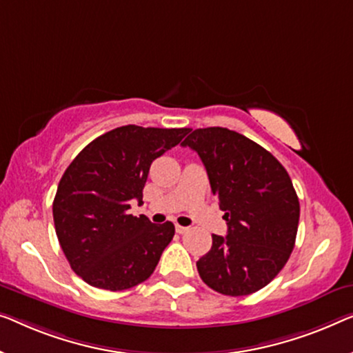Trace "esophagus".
Here are the masks:
<instances>
[{"mask_svg": "<svg viewBox=\"0 0 353 353\" xmlns=\"http://www.w3.org/2000/svg\"><path fill=\"white\" fill-rule=\"evenodd\" d=\"M175 229H176V232H178V234H185V232H188V231H189V228H186V226H180V224H176Z\"/></svg>", "mask_w": 353, "mask_h": 353, "instance_id": "obj_1", "label": "esophagus"}]
</instances>
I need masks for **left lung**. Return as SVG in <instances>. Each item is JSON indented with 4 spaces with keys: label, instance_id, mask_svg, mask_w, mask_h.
Instances as JSON below:
<instances>
[{
    "label": "left lung",
    "instance_id": "1",
    "mask_svg": "<svg viewBox=\"0 0 353 353\" xmlns=\"http://www.w3.org/2000/svg\"><path fill=\"white\" fill-rule=\"evenodd\" d=\"M181 145L202 159L228 223V236L213 234L210 252L197 261L199 275L228 296L264 288L287 264L298 232L299 201L288 172L258 143L224 127L192 130Z\"/></svg>",
    "mask_w": 353,
    "mask_h": 353
}]
</instances>
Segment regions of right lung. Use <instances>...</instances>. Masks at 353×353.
<instances>
[{
    "label": "right lung",
    "mask_w": 353,
    "mask_h": 353,
    "mask_svg": "<svg viewBox=\"0 0 353 353\" xmlns=\"http://www.w3.org/2000/svg\"><path fill=\"white\" fill-rule=\"evenodd\" d=\"M188 132L117 127L90 141L66 168L52 203L54 224L71 269L84 282L122 291L154 272L175 226L134 216L130 201L141 202L152 161Z\"/></svg>",
    "instance_id": "right-lung-1"
}]
</instances>
